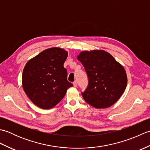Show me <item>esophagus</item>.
Segmentation results:
<instances>
[{"label":"esophagus","instance_id":"esophagus-1","mask_svg":"<svg viewBox=\"0 0 150 150\" xmlns=\"http://www.w3.org/2000/svg\"><path fill=\"white\" fill-rule=\"evenodd\" d=\"M73 86H74L75 88H77V81L73 82Z\"/></svg>","mask_w":150,"mask_h":150}]
</instances>
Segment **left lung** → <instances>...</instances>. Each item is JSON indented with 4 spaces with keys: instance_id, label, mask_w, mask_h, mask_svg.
<instances>
[{
    "instance_id": "1",
    "label": "left lung",
    "mask_w": 150,
    "mask_h": 150,
    "mask_svg": "<svg viewBox=\"0 0 150 150\" xmlns=\"http://www.w3.org/2000/svg\"><path fill=\"white\" fill-rule=\"evenodd\" d=\"M77 59L84 67L88 86L82 96L98 109L112 106L126 90L127 75L124 67L106 51L81 52Z\"/></svg>"
}]
</instances>
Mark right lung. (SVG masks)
Segmentation results:
<instances>
[{
	"label": "right lung",
	"mask_w": 150,
	"mask_h": 150,
	"mask_svg": "<svg viewBox=\"0 0 150 150\" xmlns=\"http://www.w3.org/2000/svg\"><path fill=\"white\" fill-rule=\"evenodd\" d=\"M68 52L60 47L42 51L25 65L22 85L32 103L42 109L55 107L73 86L67 81V70L64 63Z\"/></svg>",
	"instance_id": "add662e5"
}]
</instances>
